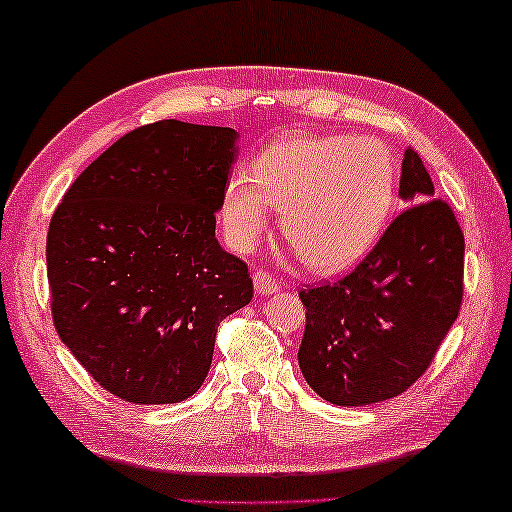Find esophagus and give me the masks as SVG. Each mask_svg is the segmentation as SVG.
I'll return each instance as SVG.
<instances>
[{
	"mask_svg": "<svg viewBox=\"0 0 512 512\" xmlns=\"http://www.w3.org/2000/svg\"><path fill=\"white\" fill-rule=\"evenodd\" d=\"M254 288H256V292H261V294H274L276 290H279V281L272 279V276L267 272H256L254 274Z\"/></svg>",
	"mask_w": 512,
	"mask_h": 512,
	"instance_id": "34e87169",
	"label": "esophagus"
}]
</instances>
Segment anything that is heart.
I'll list each match as a JSON object with an SVG mask.
<instances>
[{"label":"heart","mask_w":512,"mask_h":512,"mask_svg":"<svg viewBox=\"0 0 512 512\" xmlns=\"http://www.w3.org/2000/svg\"><path fill=\"white\" fill-rule=\"evenodd\" d=\"M396 168L371 137L297 134L254 159L251 175L224 184L220 218L233 249L249 251L281 209V231L310 270L335 274L369 254L389 220Z\"/></svg>","instance_id":"obj_1"}]
</instances>
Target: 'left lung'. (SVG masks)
<instances>
[{"instance_id":"left-lung-1","label":"left lung","mask_w":512,"mask_h":512,"mask_svg":"<svg viewBox=\"0 0 512 512\" xmlns=\"http://www.w3.org/2000/svg\"><path fill=\"white\" fill-rule=\"evenodd\" d=\"M398 195L409 206L351 274L299 292L306 306L301 373L339 407L407 391L461 310L463 231L450 204L434 197L414 148L405 150Z\"/></svg>"}]
</instances>
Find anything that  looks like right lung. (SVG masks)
<instances>
[{
	"label": "right lung",
	"mask_w": 512,
	"mask_h": 512,
	"mask_svg": "<svg viewBox=\"0 0 512 512\" xmlns=\"http://www.w3.org/2000/svg\"><path fill=\"white\" fill-rule=\"evenodd\" d=\"M236 139L218 125H143L96 157L53 213V324L116 398L173 405L193 396L220 321L254 297L247 265L215 238Z\"/></svg>",
	"instance_id": "add662e5"
}]
</instances>
